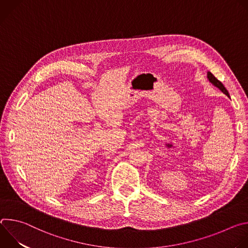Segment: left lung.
Listing matches in <instances>:
<instances>
[{"label": "left lung", "mask_w": 248, "mask_h": 248, "mask_svg": "<svg viewBox=\"0 0 248 248\" xmlns=\"http://www.w3.org/2000/svg\"><path fill=\"white\" fill-rule=\"evenodd\" d=\"M207 77H208V79H209V81L213 84V85H215L216 87H218L223 93H225L228 97H230V95H229V92H228V90L226 89V87L223 85V83L220 81V80H218L213 75H212L210 72H208V75H207Z\"/></svg>", "instance_id": "left-lung-1"}]
</instances>
